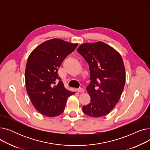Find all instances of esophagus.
<instances>
[{
	"instance_id": "1",
	"label": "esophagus",
	"mask_w": 150,
	"mask_h": 150,
	"mask_svg": "<svg viewBox=\"0 0 150 150\" xmlns=\"http://www.w3.org/2000/svg\"><path fill=\"white\" fill-rule=\"evenodd\" d=\"M77 91L79 92H84V89L83 88H78V89H77Z\"/></svg>"
}]
</instances>
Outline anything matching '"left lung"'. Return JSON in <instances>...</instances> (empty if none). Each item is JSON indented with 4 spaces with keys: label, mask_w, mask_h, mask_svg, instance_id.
Segmentation results:
<instances>
[{
    "label": "left lung",
    "mask_w": 150,
    "mask_h": 150,
    "mask_svg": "<svg viewBox=\"0 0 150 150\" xmlns=\"http://www.w3.org/2000/svg\"><path fill=\"white\" fill-rule=\"evenodd\" d=\"M77 52L88 63L91 102L83 112L92 117L110 112L119 101L125 84V69L121 55L108 44L98 42L81 45Z\"/></svg>",
    "instance_id": "obj_1"
}]
</instances>
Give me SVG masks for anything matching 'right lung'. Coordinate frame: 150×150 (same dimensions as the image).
Here are the masks:
<instances>
[{"label": "right lung", "mask_w": 150, "mask_h": 150, "mask_svg": "<svg viewBox=\"0 0 150 150\" xmlns=\"http://www.w3.org/2000/svg\"><path fill=\"white\" fill-rule=\"evenodd\" d=\"M77 46L53 39L38 45L28 58L25 73L27 92L36 109L45 116L60 115L67 98L75 94L64 88L58 70Z\"/></svg>", "instance_id": "right-lung-1"}]
</instances>
